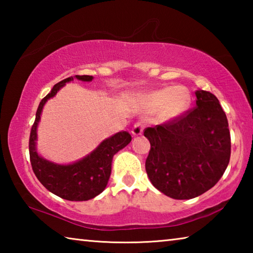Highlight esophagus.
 <instances>
[{
    "label": "esophagus",
    "instance_id": "obj_1",
    "mask_svg": "<svg viewBox=\"0 0 253 253\" xmlns=\"http://www.w3.org/2000/svg\"><path fill=\"white\" fill-rule=\"evenodd\" d=\"M144 124L143 123H136L134 126H132V129H131V134L134 136H139L143 134V130H144Z\"/></svg>",
    "mask_w": 253,
    "mask_h": 253
}]
</instances>
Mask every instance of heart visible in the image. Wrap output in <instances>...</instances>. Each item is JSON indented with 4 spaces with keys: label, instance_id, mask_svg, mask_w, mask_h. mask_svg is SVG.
<instances>
[{
    "label": "heart",
    "instance_id": "obj_1",
    "mask_svg": "<svg viewBox=\"0 0 253 253\" xmlns=\"http://www.w3.org/2000/svg\"><path fill=\"white\" fill-rule=\"evenodd\" d=\"M145 102L149 110H160L163 118L175 119L185 113L190 104V97L185 88L177 85L149 93L145 98Z\"/></svg>",
    "mask_w": 253,
    "mask_h": 253
}]
</instances>
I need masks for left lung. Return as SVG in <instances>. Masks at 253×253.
I'll return each mask as SVG.
<instances>
[{"instance_id":"8db88e82","label":"left lung","mask_w":253,"mask_h":253,"mask_svg":"<svg viewBox=\"0 0 253 253\" xmlns=\"http://www.w3.org/2000/svg\"><path fill=\"white\" fill-rule=\"evenodd\" d=\"M196 106L168 123L148 127L151 143L145 163L149 179L175 200L193 199L219 182L228 168L231 137L217 98L196 90Z\"/></svg>"}]
</instances>
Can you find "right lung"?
I'll use <instances>...</instances> for the list:
<instances>
[{
	"label": "right lung",
	"mask_w": 253,
	"mask_h": 253,
	"mask_svg": "<svg viewBox=\"0 0 253 253\" xmlns=\"http://www.w3.org/2000/svg\"><path fill=\"white\" fill-rule=\"evenodd\" d=\"M77 78L81 81H91L92 76L69 77L53 85L52 90L40 101L36 114V121L30 132L29 152L32 169L37 178L46 190L59 198L68 201H88L105 190L111 173V162L118 151L130 143L131 136L128 131H119L98 145L96 149L80 161L67 165L55 164L44 160L37 152V128L40 122L43 106L50 98L67 83Z\"/></svg>",
	"instance_id": "add662e5"
}]
</instances>
